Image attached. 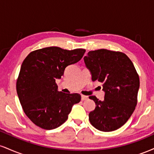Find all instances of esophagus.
<instances>
[{
	"label": "esophagus",
	"mask_w": 154,
	"mask_h": 154,
	"mask_svg": "<svg viewBox=\"0 0 154 154\" xmlns=\"http://www.w3.org/2000/svg\"><path fill=\"white\" fill-rule=\"evenodd\" d=\"M88 98V97L86 96V95H81V99H82V100H87Z\"/></svg>",
	"instance_id": "1"
}]
</instances>
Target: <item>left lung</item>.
<instances>
[{"label":"left lung","mask_w":154,"mask_h":154,"mask_svg":"<svg viewBox=\"0 0 154 154\" xmlns=\"http://www.w3.org/2000/svg\"><path fill=\"white\" fill-rule=\"evenodd\" d=\"M92 81L103 83V100L90 96L95 108L89 120L97 130L111 132L123 126L135 110L140 88L139 76L126 54L106 49L92 51L84 57Z\"/></svg>","instance_id":"8db88e82"}]
</instances>
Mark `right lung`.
Wrapping results in <instances>:
<instances>
[{"label":"right lung","mask_w":154,"mask_h":154,"mask_svg":"<svg viewBox=\"0 0 154 154\" xmlns=\"http://www.w3.org/2000/svg\"><path fill=\"white\" fill-rule=\"evenodd\" d=\"M85 50L69 51L48 47L31 52L21 66L17 92L23 110L37 126L53 130L68 119L74 104L79 103L78 93L58 91L56 79H61L65 69L82 58Z\"/></svg>","instance_id":"right-lung-1"}]
</instances>
